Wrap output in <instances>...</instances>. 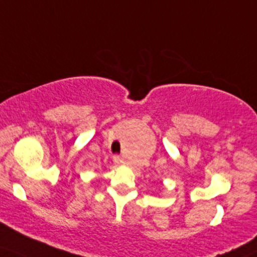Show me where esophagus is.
I'll return each mask as SVG.
<instances>
[{
	"instance_id": "esophagus-1",
	"label": "esophagus",
	"mask_w": 257,
	"mask_h": 257,
	"mask_svg": "<svg viewBox=\"0 0 257 257\" xmlns=\"http://www.w3.org/2000/svg\"><path fill=\"white\" fill-rule=\"evenodd\" d=\"M113 162H115V164H117V165H119V164H122V158L119 157V155H115V157H113Z\"/></svg>"
}]
</instances>
